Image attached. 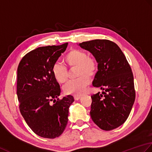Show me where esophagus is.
<instances>
[{
  "instance_id": "esophagus-1",
  "label": "esophagus",
  "mask_w": 152,
  "mask_h": 152,
  "mask_svg": "<svg viewBox=\"0 0 152 152\" xmlns=\"http://www.w3.org/2000/svg\"><path fill=\"white\" fill-rule=\"evenodd\" d=\"M73 98H74V99H75V100H80V98H81V97H80V96L75 95V96H73Z\"/></svg>"
}]
</instances>
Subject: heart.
<instances>
[{
  "instance_id": "heart-1",
  "label": "heart",
  "mask_w": 152,
  "mask_h": 152,
  "mask_svg": "<svg viewBox=\"0 0 152 152\" xmlns=\"http://www.w3.org/2000/svg\"><path fill=\"white\" fill-rule=\"evenodd\" d=\"M64 62L70 68L75 67L76 79L68 82L64 86L65 94L80 96L85 93L91 80L98 69V62L94 56H89L87 52L81 49H72L65 56ZM52 74L54 79L60 84L66 83L68 79L66 67L60 64H54L52 67Z\"/></svg>"
}]
</instances>
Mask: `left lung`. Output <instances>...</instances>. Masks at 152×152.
Returning a JSON list of instances; mask_svg holds the SVG:
<instances>
[{
  "mask_svg": "<svg viewBox=\"0 0 152 152\" xmlns=\"http://www.w3.org/2000/svg\"><path fill=\"white\" fill-rule=\"evenodd\" d=\"M79 46L96 58L98 71L92 85L105 90L103 94L91 96V118L101 129L111 131L125 122L135 100L131 67L118 45L110 40L95 39Z\"/></svg>",
  "mask_w": 152,
  "mask_h": 152,
  "instance_id": "left-lung-1",
  "label": "left lung"
}]
</instances>
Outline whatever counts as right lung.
Instances as JSON below:
<instances>
[{
    "mask_svg": "<svg viewBox=\"0 0 152 152\" xmlns=\"http://www.w3.org/2000/svg\"><path fill=\"white\" fill-rule=\"evenodd\" d=\"M68 43L39 47L26 54L18 67L17 96L20 111L31 129L39 137L55 138L64 132L74 98L59 99L61 90L52 67ZM57 100H56L55 99ZM52 100L54 104H51Z\"/></svg>",
    "mask_w": 152,
    "mask_h": 152,
    "instance_id": "add662e5",
    "label": "right lung"
}]
</instances>
